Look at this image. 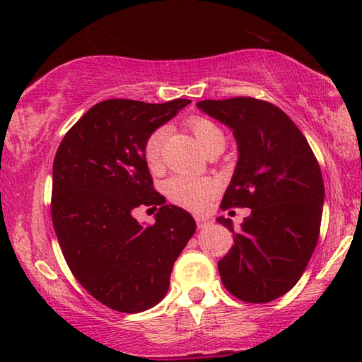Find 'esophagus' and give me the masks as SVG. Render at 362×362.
I'll return each mask as SVG.
<instances>
[{"mask_svg":"<svg viewBox=\"0 0 362 362\" xmlns=\"http://www.w3.org/2000/svg\"><path fill=\"white\" fill-rule=\"evenodd\" d=\"M196 224H197V227H199V229H204V227H209V226L214 224V219H212L211 216L197 214L196 216Z\"/></svg>","mask_w":362,"mask_h":362,"instance_id":"34e87169","label":"esophagus"}]
</instances>
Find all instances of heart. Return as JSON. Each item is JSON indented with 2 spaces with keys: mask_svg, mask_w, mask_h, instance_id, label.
I'll use <instances>...</instances> for the list:
<instances>
[{
  "mask_svg": "<svg viewBox=\"0 0 362 362\" xmlns=\"http://www.w3.org/2000/svg\"><path fill=\"white\" fill-rule=\"evenodd\" d=\"M189 127L194 136L199 141L202 150H206L211 145H222L224 146L226 136L224 132L216 125L214 122L207 120V118L194 117L189 120ZM165 138V130H156L146 140L145 145V160L150 168L160 166L161 163V143ZM166 194L170 199L177 206L187 207V209H201L209 202L214 186L209 180H202V177L177 175L173 176L165 186Z\"/></svg>",
  "mask_w": 362,
  "mask_h": 362,
  "instance_id": "obj_1",
  "label": "heart"
}]
</instances>
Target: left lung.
<instances>
[{"mask_svg":"<svg viewBox=\"0 0 362 362\" xmlns=\"http://www.w3.org/2000/svg\"><path fill=\"white\" fill-rule=\"evenodd\" d=\"M196 107L230 128L237 165L222 209L249 207L234 245L217 264L222 284L249 303H267L293 288L318 242L323 177L311 148L285 112L250 97L202 100Z\"/></svg>","mask_w":362,"mask_h":362,"instance_id":"obj_1","label":"left lung"}]
</instances>
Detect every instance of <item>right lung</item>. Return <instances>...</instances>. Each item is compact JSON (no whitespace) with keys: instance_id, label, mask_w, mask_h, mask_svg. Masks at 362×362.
<instances>
[{"instance_id":"right-lung-1","label":"right lung","mask_w":362,"mask_h":362,"mask_svg":"<svg viewBox=\"0 0 362 362\" xmlns=\"http://www.w3.org/2000/svg\"><path fill=\"white\" fill-rule=\"evenodd\" d=\"M191 100L112 98L93 105L64 136L52 166V224L69 269L93 298L140 313L170 288L173 265L196 230L181 207L153 189L146 140ZM160 205L153 226L132 211Z\"/></svg>"}]
</instances>
